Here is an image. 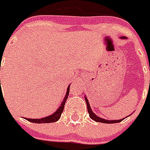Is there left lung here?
I'll return each instance as SVG.
<instances>
[{
    "label": "left lung",
    "mask_w": 150,
    "mask_h": 150,
    "mask_svg": "<svg viewBox=\"0 0 150 150\" xmlns=\"http://www.w3.org/2000/svg\"><path fill=\"white\" fill-rule=\"evenodd\" d=\"M122 39H126V37H122ZM85 102H86L87 104V107H88V112L89 113L90 115V118L92 119L93 120L95 121V122H102V123H105V124H113V123H119V122H121L124 119H119V120H107V119H104L102 118H100V117L97 116V115H96L91 110V106H90V104L88 102V99H87L86 96H85Z\"/></svg>",
    "instance_id": "1"
}]
</instances>
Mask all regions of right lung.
Here are the masks:
<instances>
[{
  "instance_id": "right-lung-1",
  "label": "right lung",
  "mask_w": 150,
  "mask_h": 150,
  "mask_svg": "<svg viewBox=\"0 0 150 150\" xmlns=\"http://www.w3.org/2000/svg\"><path fill=\"white\" fill-rule=\"evenodd\" d=\"M0 82H1V80H0ZM70 85L68 87L66 94H65V98H64L63 101H62V102L61 103V105H59V108H58V109L56 110V112H54V113L51 114V115H48V116L42 118V119H26V118H25V119H26V120H28V122H32V123H37V124L51 123V122H57V121L59 120V119H60L61 114H62V112H63L65 103V102H66L67 99H68V94H69Z\"/></svg>"
}]
</instances>
